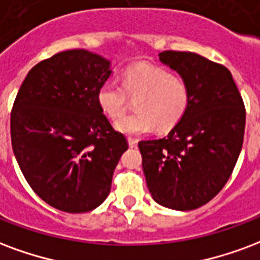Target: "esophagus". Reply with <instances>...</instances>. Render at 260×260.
Masks as SVG:
<instances>
[{"instance_id": "obj_1", "label": "esophagus", "mask_w": 260, "mask_h": 260, "mask_svg": "<svg viewBox=\"0 0 260 260\" xmlns=\"http://www.w3.org/2000/svg\"><path fill=\"white\" fill-rule=\"evenodd\" d=\"M128 145H129V147H136L138 146V140L134 139V138H128Z\"/></svg>"}]
</instances>
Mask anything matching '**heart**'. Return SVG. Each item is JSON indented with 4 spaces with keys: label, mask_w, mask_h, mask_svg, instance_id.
Wrapping results in <instances>:
<instances>
[{
    "label": "heart",
    "mask_w": 260,
    "mask_h": 260,
    "mask_svg": "<svg viewBox=\"0 0 260 260\" xmlns=\"http://www.w3.org/2000/svg\"><path fill=\"white\" fill-rule=\"evenodd\" d=\"M122 86L113 80L99 86L96 101L111 120L125 114L128 98H138L136 114L115 122V129L125 135L149 134L158 126L169 129L183 118L190 103V88L183 77L169 74L164 67L136 63L122 74Z\"/></svg>",
    "instance_id": "1"
}]
</instances>
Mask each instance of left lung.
<instances>
[{"instance_id": "obj_1", "label": "left lung", "mask_w": 260, "mask_h": 260, "mask_svg": "<svg viewBox=\"0 0 260 260\" xmlns=\"http://www.w3.org/2000/svg\"><path fill=\"white\" fill-rule=\"evenodd\" d=\"M158 57L189 84L190 103L165 138L139 142L142 168L155 203L191 211L230 178L243 147L245 107L222 64L193 52L164 51Z\"/></svg>"}]
</instances>
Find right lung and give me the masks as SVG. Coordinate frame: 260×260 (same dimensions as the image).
<instances>
[{
  "mask_svg": "<svg viewBox=\"0 0 260 260\" xmlns=\"http://www.w3.org/2000/svg\"><path fill=\"white\" fill-rule=\"evenodd\" d=\"M111 63L86 49L59 52L28 71L11 113L13 154L40 199L63 212H88L110 193L128 149L98 105Z\"/></svg>",
  "mask_w": 260,
  "mask_h": 260,
  "instance_id": "obj_1",
  "label": "right lung"
}]
</instances>
